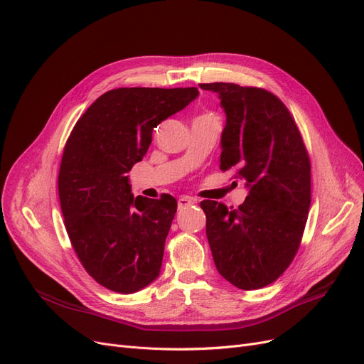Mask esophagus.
<instances>
[{
    "label": "esophagus",
    "mask_w": 364,
    "mask_h": 364,
    "mask_svg": "<svg viewBox=\"0 0 364 364\" xmlns=\"http://www.w3.org/2000/svg\"><path fill=\"white\" fill-rule=\"evenodd\" d=\"M178 208L181 209V208H186V206H192V205H195L196 203V200L193 199V198H188V196H181V198H178Z\"/></svg>",
    "instance_id": "obj_1"
}]
</instances>
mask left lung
Returning <instances> with one entry per match:
<instances>
[{"label":"left lung","instance_id":"8db88e82","mask_svg":"<svg viewBox=\"0 0 364 364\" xmlns=\"http://www.w3.org/2000/svg\"><path fill=\"white\" fill-rule=\"evenodd\" d=\"M220 94L227 122L221 171L250 187L228 209L202 200L206 237L218 273L243 291L277 280L294 261L311 203V164L299 128L273 92L232 82L199 84Z\"/></svg>","mask_w":364,"mask_h":364}]
</instances>
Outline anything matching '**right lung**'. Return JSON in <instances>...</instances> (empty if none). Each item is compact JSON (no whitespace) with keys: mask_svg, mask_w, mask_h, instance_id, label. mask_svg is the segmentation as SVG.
<instances>
[{"mask_svg":"<svg viewBox=\"0 0 364 364\" xmlns=\"http://www.w3.org/2000/svg\"><path fill=\"white\" fill-rule=\"evenodd\" d=\"M198 94L196 87L110 90L65 144L57 184L66 232L87 273L113 292L134 294L159 276L177 200L134 198L128 172L146 155L153 128Z\"/></svg>","mask_w":364,"mask_h":364,"instance_id":"1","label":"right lung"}]
</instances>
